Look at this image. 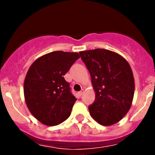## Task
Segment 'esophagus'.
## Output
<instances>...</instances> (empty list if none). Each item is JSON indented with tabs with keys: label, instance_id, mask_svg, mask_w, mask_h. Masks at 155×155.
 Instances as JSON below:
<instances>
[{
	"label": "esophagus",
	"instance_id": "esophagus-1",
	"mask_svg": "<svg viewBox=\"0 0 155 155\" xmlns=\"http://www.w3.org/2000/svg\"><path fill=\"white\" fill-rule=\"evenodd\" d=\"M83 92H84V90H82V91H81L78 92V94H79V96H82V94H83Z\"/></svg>",
	"mask_w": 155,
	"mask_h": 155
}]
</instances>
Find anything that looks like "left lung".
<instances>
[{"instance_id":"left-lung-1","label":"left lung","mask_w":155,"mask_h":155,"mask_svg":"<svg viewBox=\"0 0 155 155\" xmlns=\"http://www.w3.org/2000/svg\"><path fill=\"white\" fill-rule=\"evenodd\" d=\"M91 74L95 101L88 107L90 115L104 126L121 121L134 99L135 82L133 71L124 57L104 48L79 51Z\"/></svg>"}]
</instances>
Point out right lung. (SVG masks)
I'll list each match as a JSON object with an SVG mask.
<instances>
[{"instance_id": "right-lung-1", "label": "right lung", "mask_w": 155, "mask_h": 155, "mask_svg": "<svg viewBox=\"0 0 155 155\" xmlns=\"http://www.w3.org/2000/svg\"><path fill=\"white\" fill-rule=\"evenodd\" d=\"M79 53L51 51L36 59L24 82L26 105L42 124L54 126L68 119L76 98L64 76L79 58Z\"/></svg>"}]
</instances>
